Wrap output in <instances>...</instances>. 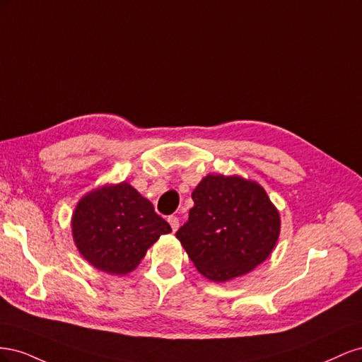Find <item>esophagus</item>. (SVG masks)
Here are the masks:
<instances>
[{
    "label": "esophagus",
    "mask_w": 362,
    "mask_h": 362,
    "mask_svg": "<svg viewBox=\"0 0 362 362\" xmlns=\"http://www.w3.org/2000/svg\"><path fill=\"white\" fill-rule=\"evenodd\" d=\"M168 221H169V223H170V226H172V231H177L178 226H180L178 217H177V216H169Z\"/></svg>",
    "instance_id": "esophagus-1"
}]
</instances>
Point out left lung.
<instances>
[{"label":"left lung","instance_id":"8db88e82","mask_svg":"<svg viewBox=\"0 0 362 362\" xmlns=\"http://www.w3.org/2000/svg\"><path fill=\"white\" fill-rule=\"evenodd\" d=\"M189 221L177 237L194 267L216 282L261 264L279 237V214L254 181L208 175L192 193Z\"/></svg>","mask_w":362,"mask_h":362}]
</instances>
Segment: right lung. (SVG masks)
<instances>
[{"label": "right lung", "instance_id": "right-lung-1", "mask_svg": "<svg viewBox=\"0 0 362 362\" xmlns=\"http://www.w3.org/2000/svg\"><path fill=\"white\" fill-rule=\"evenodd\" d=\"M170 231L154 205L127 182L105 185L84 196L72 216V234L80 254L112 275L134 270L148 247Z\"/></svg>", "mask_w": 362, "mask_h": 362}]
</instances>
